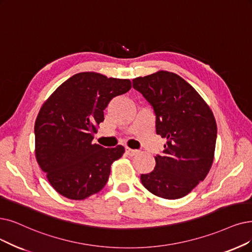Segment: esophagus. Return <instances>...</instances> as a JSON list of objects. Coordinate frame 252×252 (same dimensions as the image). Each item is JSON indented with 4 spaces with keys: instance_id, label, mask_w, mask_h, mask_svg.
Masks as SVG:
<instances>
[{
    "instance_id": "esophagus-1",
    "label": "esophagus",
    "mask_w": 252,
    "mask_h": 252,
    "mask_svg": "<svg viewBox=\"0 0 252 252\" xmlns=\"http://www.w3.org/2000/svg\"><path fill=\"white\" fill-rule=\"evenodd\" d=\"M125 151H126V154L129 155V156H134V155H136L138 153L137 150H132V149H130V148H126Z\"/></svg>"
}]
</instances>
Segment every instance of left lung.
<instances>
[{
  "label": "left lung",
  "instance_id": "8db88e82",
  "mask_svg": "<svg viewBox=\"0 0 252 252\" xmlns=\"http://www.w3.org/2000/svg\"><path fill=\"white\" fill-rule=\"evenodd\" d=\"M133 88L153 106L156 133L166 139L149 174L140 176L151 193L166 199L187 195L212 166L217 125L212 110L186 80L158 72L132 80Z\"/></svg>",
  "mask_w": 252,
  "mask_h": 252
}]
</instances>
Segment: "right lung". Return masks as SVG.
Segmentation results:
<instances>
[{"label":"right lung","mask_w":252,"mask_h":252,"mask_svg":"<svg viewBox=\"0 0 252 252\" xmlns=\"http://www.w3.org/2000/svg\"><path fill=\"white\" fill-rule=\"evenodd\" d=\"M131 89L129 79L96 72L74 74L40 108L35 122V155L48 182L61 195L80 200L101 190L123 146L93 143L110 100Z\"/></svg>","instance_id":"obj_1"}]
</instances>
